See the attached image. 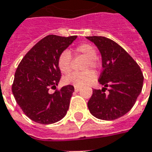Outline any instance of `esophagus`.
<instances>
[{
    "mask_svg": "<svg viewBox=\"0 0 152 152\" xmlns=\"http://www.w3.org/2000/svg\"><path fill=\"white\" fill-rule=\"evenodd\" d=\"M80 91V87H77V86H75V92H79Z\"/></svg>",
    "mask_w": 152,
    "mask_h": 152,
    "instance_id": "1",
    "label": "esophagus"
}]
</instances>
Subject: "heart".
<instances>
[{
  "label": "heart",
  "instance_id": "1",
  "mask_svg": "<svg viewBox=\"0 0 152 152\" xmlns=\"http://www.w3.org/2000/svg\"><path fill=\"white\" fill-rule=\"evenodd\" d=\"M76 53L87 59L86 68L90 67L97 69L99 66L97 57V52L95 48L88 44H82L76 47ZM57 66L61 73L68 74L71 71V55L70 51L64 50L57 60ZM96 79V73L93 71H87L85 72H74L66 76L64 78V82L71 84L77 87L85 86Z\"/></svg>",
  "mask_w": 152,
  "mask_h": 152
}]
</instances>
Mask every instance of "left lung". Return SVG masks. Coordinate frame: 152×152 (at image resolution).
Listing matches in <instances>:
<instances>
[{"label":"left lung","mask_w":152,"mask_h":152,"mask_svg":"<svg viewBox=\"0 0 152 152\" xmlns=\"http://www.w3.org/2000/svg\"><path fill=\"white\" fill-rule=\"evenodd\" d=\"M86 39L97 47L102 56V71L98 79L104 86L102 90L92 91L87 102L94 117L102 120H113L126 114L140 94L144 76L140 66L123 48L112 39L101 36ZM109 86L110 93H105Z\"/></svg>","instance_id":"left-lung-1"}]
</instances>
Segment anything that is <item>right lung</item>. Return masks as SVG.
Here are the masks:
<instances>
[{"label": "right lung", "mask_w": 152, "mask_h": 152, "mask_svg": "<svg viewBox=\"0 0 152 152\" xmlns=\"http://www.w3.org/2000/svg\"><path fill=\"white\" fill-rule=\"evenodd\" d=\"M77 36L48 35L38 42L23 58L15 73L12 93L23 113L36 123L50 124L66 116L74 92L71 85L56 89L61 73L57 66L59 55Z\"/></svg>", "instance_id": "add662e5"}]
</instances>
